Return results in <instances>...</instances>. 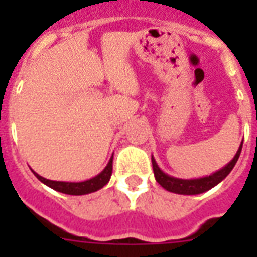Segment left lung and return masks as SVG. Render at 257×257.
<instances>
[{
	"instance_id": "8db88e82",
	"label": "left lung",
	"mask_w": 257,
	"mask_h": 257,
	"mask_svg": "<svg viewBox=\"0 0 257 257\" xmlns=\"http://www.w3.org/2000/svg\"><path fill=\"white\" fill-rule=\"evenodd\" d=\"M241 148H243V141H241V144H240L235 157L225 167H223L219 171H216L212 175L200 177V179H177V177L167 175L165 172L161 171L160 167L157 165L156 160L152 156V167L153 172H155V179H156V181L160 184L161 187L167 189L168 192L179 193V195H200V193L209 191L213 187H216L217 184L221 183L229 175V172L233 169V167H235L237 160H239Z\"/></svg>"
}]
</instances>
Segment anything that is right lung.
Here are the masks:
<instances>
[{"label": "right lung", "mask_w": 257, "mask_h": 257, "mask_svg": "<svg viewBox=\"0 0 257 257\" xmlns=\"http://www.w3.org/2000/svg\"><path fill=\"white\" fill-rule=\"evenodd\" d=\"M112 165H113V156L110 157V160H109V163L106 164V167H105V168L102 169L98 175L92 177V179L85 180V181H78V183L48 180L45 179V177H42V176L38 175V173H36L34 171L32 172H33L34 176H36L41 183H44L49 188L54 189V191L61 192V193H65V195L81 196V195H88V193L98 191V189H101L104 185H106L109 180H110V176H112Z\"/></svg>", "instance_id": "obj_1"}]
</instances>
